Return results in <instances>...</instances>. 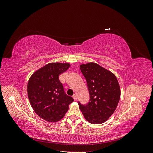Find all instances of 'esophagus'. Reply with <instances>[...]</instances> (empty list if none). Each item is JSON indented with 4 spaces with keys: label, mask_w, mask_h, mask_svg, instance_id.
<instances>
[{
    "label": "esophagus",
    "mask_w": 153,
    "mask_h": 153,
    "mask_svg": "<svg viewBox=\"0 0 153 153\" xmlns=\"http://www.w3.org/2000/svg\"><path fill=\"white\" fill-rule=\"evenodd\" d=\"M73 99H74V100L75 101H76V100H77V96H76V95H73Z\"/></svg>",
    "instance_id": "1"
}]
</instances>
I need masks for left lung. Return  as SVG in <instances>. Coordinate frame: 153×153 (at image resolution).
I'll use <instances>...</instances> for the list:
<instances>
[{
    "instance_id": "8db88e82",
    "label": "left lung",
    "mask_w": 153,
    "mask_h": 153,
    "mask_svg": "<svg viewBox=\"0 0 153 153\" xmlns=\"http://www.w3.org/2000/svg\"><path fill=\"white\" fill-rule=\"evenodd\" d=\"M80 70L87 81L89 101L79 108L87 121L91 124L105 122L117 108L121 91L116 76L96 63L82 64Z\"/></svg>"
}]
</instances>
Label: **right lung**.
<instances>
[{"label":"right lung","mask_w":153,"mask_h":153,"mask_svg":"<svg viewBox=\"0 0 153 153\" xmlns=\"http://www.w3.org/2000/svg\"><path fill=\"white\" fill-rule=\"evenodd\" d=\"M68 63H50L31 76L27 85L29 100L34 112L48 122L62 119L74 101L68 96L59 80V75L66 71Z\"/></svg>","instance_id":"1"}]
</instances>
